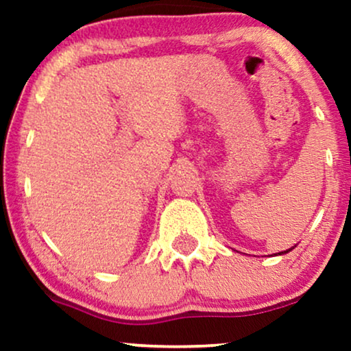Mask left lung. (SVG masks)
Listing matches in <instances>:
<instances>
[{
  "label": "left lung",
  "mask_w": 351,
  "mask_h": 351,
  "mask_svg": "<svg viewBox=\"0 0 351 351\" xmlns=\"http://www.w3.org/2000/svg\"><path fill=\"white\" fill-rule=\"evenodd\" d=\"M293 247H295V245H293ZM293 247H291V249H287V251H282V252H279V256H282V254H287L289 251H292V249ZM276 256H277V254H276Z\"/></svg>",
  "instance_id": "8db88e82"
}]
</instances>
